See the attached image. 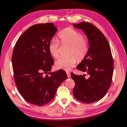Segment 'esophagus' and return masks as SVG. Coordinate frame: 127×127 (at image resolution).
<instances>
[{"mask_svg":"<svg viewBox=\"0 0 127 127\" xmlns=\"http://www.w3.org/2000/svg\"><path fill=\"white\" fill-rule=\"evenodd\" d=\"M66 74H67V77L68 78H70L71 77V74L69 72H66Z\"/></svg>","mask_w":127,"mask_h":127,"instance_id":"esophagus-1","label":"esophagus"}]
</instances>
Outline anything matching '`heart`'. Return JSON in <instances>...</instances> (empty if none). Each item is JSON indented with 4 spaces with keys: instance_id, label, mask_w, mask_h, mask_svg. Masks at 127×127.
Returning a JSON list of instances; mask_svg holds the SVG:
<instances>
[{
    "instance_id": "obj_1",
    "label": "heart",
    "mask_w": 127,
    "mask_h": 127,
    "mask_svg": "<svg viewBox=\"0 0 127 127\" xmlns=\"http://www.w3.org/2000/svg\"><path fill=\"white\" fill-rule=\"evenodd\" d=\"M62 45L70 46L67 57H60L55 62L57 69L68 71L77 63V60L81 62L85 59L89 51V43L84 38V35L77 30L67 28L62 30L58 34ZM60 43L56 39H52L48 46L49 52L55 58L59 55Z\"/></svg>"
}]
</instances>
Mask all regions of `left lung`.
<instances>
[{"instance_id":"obj_1","label":"left lung","mask_w":127,"mask_h":127,"mask_svg":"<svg viewBox=\"0 0 127 127\" xmlns=\"http://www.w3.org/2000/svg\"><path fill=\"white\" fill-rule=\"evenodd\" d=\"M73 27L82 30L87 35L89 51L77 68L89 75H77L71 72L75 81L74 97L80 102L91 103L100 100L111 85L113 74V60L107 39L98 28L91 24L82 22Z\"/></svg>"}]
</instances>
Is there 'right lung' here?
<instances>
[{"label": "right lung", "mask_w": 127, "mask_h": 127, "mask_svg": "<svg viewBox=\"0 0 127 127\" xmlns=\"http://www.w3.org/2000/svg\"><path fill=\"white\" fill-rule=\"evenodd\" d=\"M57 30L53 23L33 25L20 36L13 50L11 59L17 88L24 99L34 105L50 102L67 77L63 70L49 72L54 61L48 46ZM43 73L50 76H43Z\"/></svg>", "instance_id": "right-lung-1"}]
</instances>
